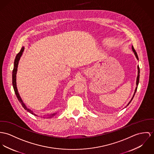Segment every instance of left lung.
Segmentation results:
<instances>
[{
    "instance_id": "1",
    "label": "left lung",
    "mask_w": 154,
    "mask_h": 154,
    "mask_svg": "<svg viewBox=\"0 0 154 154\" xmlns=\"http://www.w3.org/2000/svg\"><path fill=\"white\" fill-rule=\"evenodd\" d=\"M132 51H133V52L134 53V54H135V56L136 58L137 59V60H138V57L137 53V52H136L135 50L134 49V48L133 46H132ZM140 67H139V66H138V75H137V82H136V84H137V87H136V88H135V92H134V95H133L132 98H131V100L129 102V103L128 104V105H127V106H128V105H129V104L130 103L131 101L132 100V99H133V98H134V95H135V93H136V91H137V87H138V85L139 81H140Z\"/></svg>"
}]
</instances>
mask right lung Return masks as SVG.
Masks as SVG:
<instances>
[{"instance_id": "obj_1", "label": "right lung", "mask_w": 154, "mask_h": 154, "mask_svg": "<svg viewBox=\"0 0 154 154\" xmlns=\"http://www.w3.org/2000/svg\"><path fill=\"white\" fill-rule=\"evenodd\" d=\"M24 49V48L22 47V48L20 50V52L16 55V58L14 59V67H13V72H12V84H13V89H14V93H15V94L16 95V97H17L18 100L21 103L22 106L26 110H27L30 113L37 116L36 114L33 113V112L32 110H30L29 108H28L27 106H26V105L24 104V103L23 102V101H22L20 95H19V93H18L17 88V85H16V73H17V66H18L19 60L20 59V57H21V56H22V54L23 53ZM56 114V113H54V114H50L48 116L47 115V116H48V118H50V117L51 118V117L55 116Z\"/></svg>"}]
</instances>
